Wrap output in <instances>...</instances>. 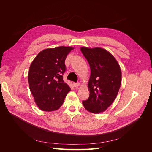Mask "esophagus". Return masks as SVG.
Listing matches in <instances>:
<instances>
[{
  "mask_svg": "<svg viewBox=\"0 0 152 152\" xmlns=\"http://www.w3.org/2000/svg\"><path fill=\"white\" fill-rule=\"evenodd\" d=\"M73 86H74L75 87H77L80 86V83H79V82H76V83H73Z\"/></svg>",
  "mask_w": 152,
  "mask_h": 152,
  "instance_id": "1",
  "label": "esophagus"
}]
</instances>
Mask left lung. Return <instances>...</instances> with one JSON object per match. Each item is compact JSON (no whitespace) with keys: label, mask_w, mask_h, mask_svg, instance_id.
I'll use <instances>...</instances> for the list:
<instances>
[{"label":"left lung","mask_w":152,"mask_h":152,"mask_svg":"<svg viewBox=\"0 0 152 152\" xmlns=\"http://www.w3.org/2000/svg\"><path fill=\"white\" fill-rule=\"evenodd\" d=\"M80 50L91 68L89 97L82 103L87 111L99 113L105 111L117 97L121 85V68L107 50L99 48H81Z\"/></svg>","instance_id":"left-lung-1"}]
</instances>
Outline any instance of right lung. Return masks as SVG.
Listing matches in <instances>:
<instances>
[{
    "label": "right lung",
    "mask_w": 152,
    "mask_h": 152,
    "mask_svg": "<svg viewBox=\"0 0 152 152\" xmlns=\"http://www.w3.org/2000/svg\"><path fill=\"white\" fill-rule=\"evenodd\" d=\"M73 49L65 46L45 49L31 64L28 75L30 90L35 103L43 111L59 109L71 90L63 75L66 70V56Z\"/></svg>",
    "instance_id": "1"
}]
</instances>
